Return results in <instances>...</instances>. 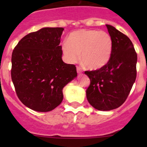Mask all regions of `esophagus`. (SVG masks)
I'll list each match as a JSON object with an SVG mask.
<instances>
[{"instance_id":"obj_1","label":"esophagus","mask_w":147,"mask_h":147,"mask_svg":"<svg viewBox=\"0 0 147 147\" xmlns=\"http://www.w3.org/2000/svg\"><path fill=\"white\" fill-rule=\"evenodd\" d=\"M77 72H78V74H81L82 73V69L80 67H77Z\"/></svg>"}]
</instances>
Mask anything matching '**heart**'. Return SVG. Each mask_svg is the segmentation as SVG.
<instances>
[{"label": "heart", "mask_w": 147, "mask_h": 147, "mask_svg": "<svg viewBox=\"0 0 147 147\" xmlns=\"http://www.w3.org/2000/svg\"><path fill=\"white\" fill-rule=\"evenodd\" d=\"M65 60L75 63L80 59L88 69L97 70L107 65L112 57L113 42L105 31L82 29L71 32L62 45Z\"/></svg>", "instance_id": "obj_1"}]
</instances>
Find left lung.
<instances>
[{
    "label": "left lung",
    "mask_w": 147,
    "mask_h": 147,
    "mask_svg": "<svg viewBox=\"0 0 147 147\" xmlns=\"http://www.w3.org/2000/svg\"><path fill=\"white\" fill-rule=\"evenodd\" d=\"M106 26L113 42L110 60L101 69L84 72L90 80L86 91L87 101L100 111H109L121 106L137 77V55L131 41L113 26Z\"/></svg>",
    "instance_id": "8db88e82"
}]
</instances>
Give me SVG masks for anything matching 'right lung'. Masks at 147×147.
<instances>
[{
    "instance_id": "1",
    "label": "right lung",
    "mask_w": 147,
    "mask_h": 147,
    "mask_svg": "<svg viewBox=\"0 0 147 147\" xmlns=\"http://www.w3.org/2000/svg\"><path fill=\"white\" fill-rule=\"evenodd\" d=\"M63 28H43L18 42L12 53L11 78L16 94L30 109L50 112L63 100V89L77 76L76 67L62 60Z\"/></svg>"
}]
</instances>
